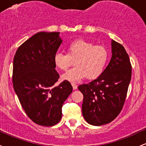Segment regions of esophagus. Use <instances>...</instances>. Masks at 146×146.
I'll return each instance as SVG.
<instances>
[{"label":"esophagus","instance_id":"34e87169","mask_svg":"<svg viewBox=\"0 0 146 146\" xmlns=\"http://www.w3.org/2000/svg\"><path fill=\"white\" fill-rule=\"evenodd\" d=\"M71 85H72V86H73V90H76V89L78 88V86H77V85H76V83H74V82H72Z\"/></svg>","mask_w":146,"mask_h":146}]
</instances>
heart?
Returning <instances> with one entry per match:
<instances>
[{
	"instance_id": "1",
	"label": "heart",
	"mask_w": 146,
	"mask_h": 146,
	"mask_svg": "<svg viewBox=\"0 0 146 146\" xmlns=\"http://www.w3.org/2000/svg\"><path fill=\"white\" fill-rule=\"evenodd\" d=\"M108 59L109 52L106 47L80 39L67 46V54L56 53L54 63L59 69L66 70L75 61L76 66L62 76L64 80L74 82L85 77L90 80L99 77L104 72Z\"/></svg>"
}]
</instances>
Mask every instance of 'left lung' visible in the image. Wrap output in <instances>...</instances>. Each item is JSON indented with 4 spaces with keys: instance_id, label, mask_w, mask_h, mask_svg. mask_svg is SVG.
<instances>
[{
    "instance_id": "left-lung-1",
    "label": "left lung",
    "mask_w": 146,
    "mask_h": 146,
    "mask_svg": "<svg viewBox=\"0 0 146 146\" xmlns=\"http://www.w3.org/2000/svg\"><path fill=\"white\" fill-rule=\"evenodd\" d=\"M112 57L101 76L78 90L83 94L82 110L89 124L101 126L115 119L122 109L131 78L128 54L112 40Z\"/></svg>"
}]
</instances>
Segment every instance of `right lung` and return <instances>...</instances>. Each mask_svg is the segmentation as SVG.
Listing matches in <instances>:
<instances>
[{"instance_id":"1","label":"right lung","mask_w":146,"mask_h":146,"mask_svg":"<svg viewBox=\"0 0 146 146\" xmlns=\"http://www.w3.org/2000/svg\"><path fill=\"white\" fill-rule=\"evenodd\" d=\"M62 40L59 32H39L19 47L13 59L12 82L21 106L33 122L52 127L60 121L63 104L73 91L59 75L54 56Z\"/></svg>"}]
</instances>
